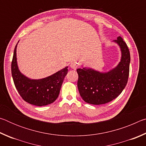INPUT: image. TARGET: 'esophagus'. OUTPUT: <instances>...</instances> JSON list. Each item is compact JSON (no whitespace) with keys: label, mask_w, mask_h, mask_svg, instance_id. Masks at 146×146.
Segmentation results:
<instances>
[{"label":"esophagus","mask_w":146,"mask_h":146,"mask_svg":"<svg viewBox=\"0 0 146 146\" xmlns=\"http://www.w3.org/2000/svg\"><path fill=\"white\" fill-rule=\"evenodd\" d=\"M70 67L73 69V70H76V69L78 67V64L77 62H73L70 64Z\"/></svg>","instance_id":"obj_1"}]
</instances>
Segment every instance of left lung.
<instances>
[{"label":"left lung","instance_id":"left-lung-1","mask_svg":"<svg viewBox=\"0 0 146 146\" xmlns=\"http://www.w3.org/2000/svg\"><path fill=\"white\" fill-rule=\"evenodd\" d=\"M114 42L120 46L122 53L117 67L106 73L86 68L76 70L79 93L88 104L100 105L110 102L122 92L127 84L131 59L129 48L120 36Z\"/></svg>","mask_w":146,"mask_h":146}]
</instances>
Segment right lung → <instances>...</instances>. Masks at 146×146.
<instances>
[{
  "instance_id": "add662e5",
  "label": "right lung",
  "mask_w": 146,
  "mask_h": 146,
  "mask_svg": "<svg viewBox=\"0 0 146 146\" xmlns=\"http://www.w3.org/2000/svg\"><path fill=\"white\" fill-rule=\"evenodd\" d=\"M17 44L11 62V74L19 95L26 102L36 106L53 103L58 97L64 78L68 73V67L48 77L38 80L29 78L19 70L17 62Z\"/></svg>"
}]
</instances>
